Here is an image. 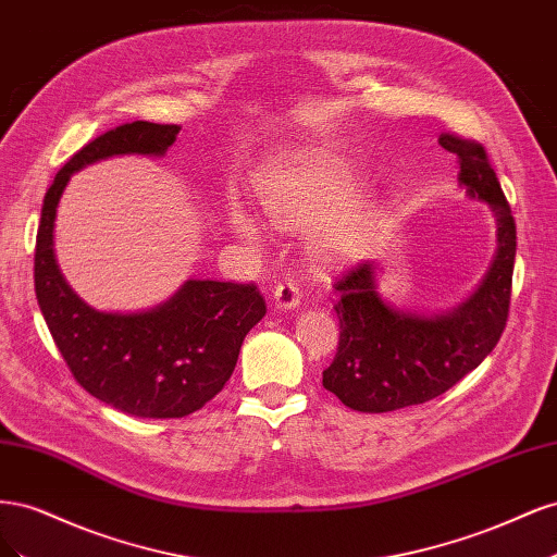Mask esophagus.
<instances>
[{"label": "esophagus", "mask_w": 557, "mask_h": 557, "mask_svg": "<svg viewBox=\"0 0 557 557\" xmlns=\"http://www.w3.org/2000/svg\"><path fill=\"white\" fill-rule=\"evenodd\" d=\"M274 307L278 309V311H283V309H295V307H299V299H301V290H299V285L293 281V278H288V281H283V283H278L276 288H274Z\"/></svg>", "instance_id": "34e87169"}]
</instances>
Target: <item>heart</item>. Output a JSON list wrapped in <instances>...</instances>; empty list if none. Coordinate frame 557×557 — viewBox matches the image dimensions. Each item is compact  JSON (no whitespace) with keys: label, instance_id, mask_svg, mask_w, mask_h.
Here are the masks:
<instances>
[{"label":"heart","instance_id":"obj_1","mask_svg":"<svg viewBox=\"0 0 557 557\" xmlns=\"http://www.w3.org/2000/svg\"><path fill=\"white\" fill-rule=\"evenodd\" d=\"M360 195V181L350 166L327 150H288L269 162L258 178L264 213L281 227L315 230L313 250L325 260H350L362 252L381 223L379 207L369 201L347 207ZM230 225L242 239L258 242L262 232L242 205H232Z\"/></svg>","mask_w":557,"mask_h":557}]
</instances>
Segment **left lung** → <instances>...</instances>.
<instances>
[{"instance_id":"1","label":"left lung","mask_w":557,"mask_h":557,"mask_svg":"<svg viewBox=\"0 0 557 557\" xmlns=\"http://www.w3.org/2000/svg\"><path fill=\"white\" fill-rule=\"evenodd\" d=\"M440 144L458 156V181L467 195L491 207L497 252L462 305L430 315L385 301L372 260L358 262L334 281L339 348L323 372V385L352 411L385 413L444 395L485 360L507 327L516 260L511 207L481 144L453 134H442Z\"/></svg>"}]
</instances>
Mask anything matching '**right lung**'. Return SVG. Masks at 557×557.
Listing matches in <instances>:
<instances>
[{
    "label": "right lung",
    "instance_id": "1",
    "mask_svg": "<svg viewBox=\"0 0 557 557\" xmlns=\"http://www.w3.org/2000/svg\"><path fill=\"white\" fill-rule=\"evenodd\" d=\"M178 125L134 121L83 146L55 174L35 250V290L50 336L83 391L134 418H183L223 391L244 336L267 313L252 283L185 281L162 305L109 313L64 281L53 248L60 197L72 174L113 156H164Z\"/></svg>",
    "mask_w": 557,
    "mask_h": 557
}]
</instances>
